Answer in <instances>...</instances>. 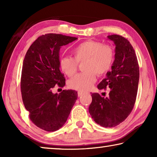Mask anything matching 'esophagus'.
<instances>
[{"mask_svg": "<svg viewBox=\"0 0 157 157\" xmlns=\"http://www.w3.org/2000/svg\"><path fill=\"white\" fill-rule=\"evenodd\" d=\"M83 94H84V91H79L78 92V97H80V96H82V95H83Z\"/></svg>", "mask_w": 157, "mask_h": 157, "instance_id": "obj_1", "label": "esophagus"}]
</instances>
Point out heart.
I'll list each match as a JSON object with an SVG mask.
<instances>
[{
	"mask_svg": "<svg viewBox=\"0 0 157 157\" xmlns=\"http://www.w3.org/2000/svg\"><path fill=\"white\" fill-rule=\"evenodd\" d=\"M72 57H63L59 60L62 72L68 77L76 73L78 63H83L84 72L79 73L68 81L71 89L78 91H86L95 81L98 75L107 73L112 67L114 52L108 45L95 41H86L73 50Z\"/></svg>",
	"mask_w": 157,
	"mask_h": 157,
	"instance_id": "heart-1",
	"label": "heart"
}]
</instances>
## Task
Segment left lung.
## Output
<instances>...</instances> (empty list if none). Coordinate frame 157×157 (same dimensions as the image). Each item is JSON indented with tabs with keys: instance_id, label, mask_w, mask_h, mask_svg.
<instances>
[{
	"instance_id": "8db88e82",
	"label": "left lung",
	"mask_w": 157,
	"mask_h": 157,
	"mask_svg": "<svg viewBox=\"0 0 157 157\" xmlns=\"http://www.w3.org/2000/svg\"><path fill=\"white\" fill-rule=\"evenodd\" d=\"M116 46L115 59L111 71L98 85V89H110L109 97L98 93L91 94L89 110L97 124L104 127H113L123 122L132 112L138 91L139 66L131 44L118 34L109 35Z\"/></svg>"
}]
</instances>
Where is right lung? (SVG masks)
<instances>
[{"label": "right lung", "mask_w": 157, "mask_h": 157, "mask_svg": "<svg viewBox=\"0 0 157 157\" xmlns=\"http://www.w3.org/2000/svg\"><path fill=\"white\" fill-rule=\"evenodd\" d=\"M78 39L60 34H43L29 48L23 60L21 91L32 122L41 129L55 132L67 121L78 98L74 90L53 94L55 85L63 87L66 79L59 70V50Z\"/></svg>", "instance_id": "1"}]
</instances>
